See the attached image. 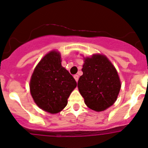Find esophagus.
Returning a JSON list of instances; mask_svg holds the SVG:
<instances>
[{"mask_svg": "<svg viewBox=\"0 0 148 148\" xmlns=\"http://www.w3.org/2000/svg\"><path fill=\"white\" fill-rule=\"evenodd\" d=\"M74 78L76 80V82H78V80H79V76L78 75H77V74H76V75H74Z\"/></svg>", "mask_w": 148, "mask_h": 148, "instance_id": "1", "label": "esophagus"}]
</instances>
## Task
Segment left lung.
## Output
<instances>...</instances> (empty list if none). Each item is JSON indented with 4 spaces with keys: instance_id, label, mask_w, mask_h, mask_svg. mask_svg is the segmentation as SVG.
I'll return each instance as SVG.
<instances>
[{
    "instance_id": "1",
    "label": "left lung",
    "mask_w": 148,
    "mask_h": 148,
    "mask_svg": "<svg viewBox=\"0 0 148 148\" xmlns=\"http://www.w3.org/2000/svg\"><path fill=\"white\" fill-rule=\"evenodd\" d=\"M82 71L78 88L87 106L99 112L113 105L121 84L117 71L108 59L101 54L86 57Z\"/></svg>"
}]
</instances>
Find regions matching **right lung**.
<instances>
[{
	"instance_id": "add662e5",
	"label": "right lung",
	"mask_w": 148,
	"mask_h": 148,
	"mask_svg": "<svg viewBox=\"0 0 148 148\" xmlns=\"http://www.w3.org/2000/svg\"><path fill=\"white\" fill-rule=\"evenodd\" d=\"M60 52L47 54L34 70L29 89L35 103L48 113H57L67 104L77 82L61 64Z\"/></svg>"
}]
</instances>
